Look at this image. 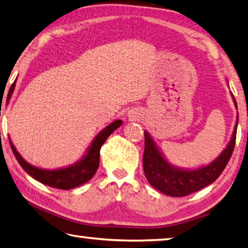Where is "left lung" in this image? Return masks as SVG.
Listing matches in <instances>:
<instances>
[{
  "instance_id": "obj_1",
  "label": "left lung",
  "mask_w": 248,
  "mask_h": 248,
  "mask_svg": "<svg viewBox=\"0 0 248 248\" xmlns=\"http://www.w3.org/2000/svg\"><path fill=\"white\" fill-rule=\"evenodd\" d=\"M231 97L237 110V104L232 93ZM237 124L238 112L231 140L222 153L209 164L195 169L181 168L169 162L149 132L145 131V151L142 166L149 184L168 196L184 197L214 183L231 158L235 146Z\"/></svg>"
}]
</instances>
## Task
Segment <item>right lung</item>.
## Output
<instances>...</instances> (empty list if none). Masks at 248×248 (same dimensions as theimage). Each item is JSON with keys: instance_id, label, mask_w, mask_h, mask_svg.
I'll use <instances>...</instances> for the list:
<instances>
[{"instance_id": "1", "label": "right lung", "mask_w": 248, "mask_h": 248, "mask_svg": "<svg viewBox=\"0 0 248 248\" xmlns=\"http://www.w3.org/2000/svg\"><path fill=\"white\" fill-rule=\"evenodd\" d=\"M16 80L14 84L12 85L10 93H8V99H11L13 93L15 90ZM123 124L122 120H115L104 127L102 131H100L97 136L93 138L91 141L90 146L87 148L85 154L82 157L76 161L75 163L71 164L68 167L60 168V169H41L38 167H34L32 164L26 161V160L21 157L20 154L16 150L14 144L10 137V145L11 148L14 153L15 158L17 161L21 166V168L28 173V174L37 180L40 183L51 186V187L59 188V189H72L75 188L77 186H80L82 184L87 183V182L93 179V176L95 174L99 167V160H100V149H101L104 141L107 138L111 135V134L119 128L121 125Z\"/></svg>"}]
</instances>
